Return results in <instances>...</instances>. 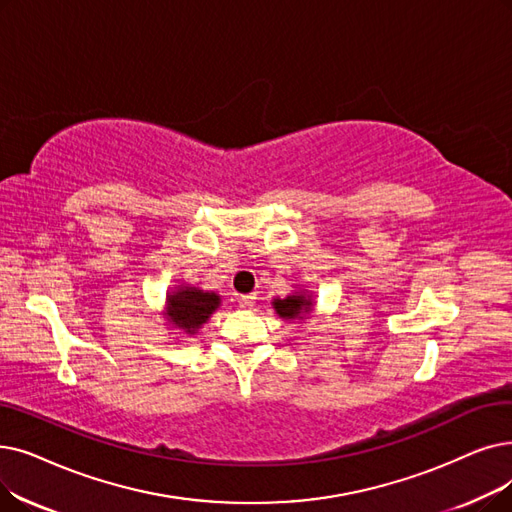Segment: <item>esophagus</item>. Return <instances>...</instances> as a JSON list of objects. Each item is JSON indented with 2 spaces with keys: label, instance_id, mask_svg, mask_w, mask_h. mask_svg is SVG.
<instances>
[{
  "label": "esophagus",
  "instance_id": "obj_1",
  "mask_svg": "<svg viewBox=\"0 0 512 512\" xmlns=\"http://www.w3.org/2000/svg\"><path fill=\"white\" fill-rule=\"evenodd\" d=\"M255 299H257V295H255V293H249V295H240L238 303H240V307H251V305L255 303Z\"/></svg>",
  "mask_w": 512,
  "mask_h": 512
}]
</instances>
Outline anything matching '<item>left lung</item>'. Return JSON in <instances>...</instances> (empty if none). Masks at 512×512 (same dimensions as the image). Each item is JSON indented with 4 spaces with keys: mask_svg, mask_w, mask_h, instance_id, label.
Masks as SVG:
<instances>
[{
    "mask_svg": "<svg viewBox=\"0 0 512 512\" xmlns=\"http://www.w3.org/2000/svg\"><path fill=\"white\" fill-rule=\"evenodd\" d=\"M272 303H274L276 314L284 320L303 318V314H309L311 305H314V301H311V297L305 291L293 293V295H288L284 299H274Z\"/></svg>",
    "mask_w": 512,
    "mask_h": 512,
    "instance_id": "1",
    "label": "left lung"
}]
</instances>
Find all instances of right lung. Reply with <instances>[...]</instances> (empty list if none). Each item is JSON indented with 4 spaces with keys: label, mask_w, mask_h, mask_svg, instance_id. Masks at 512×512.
<instances>
[{
    "label": "right lung",
    "mask_w": 512,
    "mask_h": 512,
    "mask_svg": "<svg viewBox=\"0 0 512 512\" xmlns=\"http://www.w3.org/2000/svg\"><path fill=\"white\" fill-rule=\"evenodd\" d=\"M219 303L221 299L217 293L201 291L196 286H177L175 291L167 293L165 316L169 324L182 330L184 335H194L211 318Z\"/></svg>",
    "instance_id": "add662e5"
}]
</instances>
